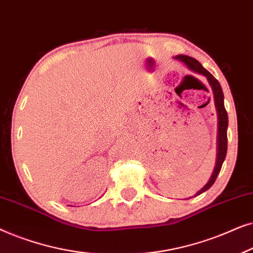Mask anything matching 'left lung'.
<instances>
[{
	"label": "left lung",
	"mask_w": 253,
	"mask_h": 253,
	"mask_svg": "<svg viewBox=\"0 0 253 253\" xmlns=\"http://www.w3.org/2000/svg\"><path fill=\"white\" fill-rule=\"evenodd\" d=\"M176 58H178L179 61H182L183 63H185L190 69H191V70L198 72V74H202L207 78V81H209L211 87H212V89H213L214 101H215L217 116H219V136H217L216 166H215V169H214V171L212 174V177L210 178V181L207 182V184L204 186V188L200 190V191H198L195 195V196H199L200 193L205 192L206 190H209L211 186L214 184V182H215L217 175H219V172L221 170V167H222L224 158H226L227 145H228V138H227L228 114H227L226 108H224L222 88H221L220 83L213 77V75L211 74V72L207 71L205 68H203V65L200 64L198 61L195 60V58L186 56V55H178V56H176Z\"/></svg>",
	"instance_id": "left-lung-1"
}]
</instances>
